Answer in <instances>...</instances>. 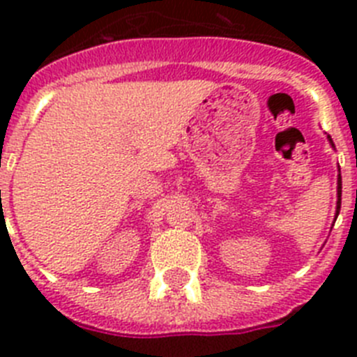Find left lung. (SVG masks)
Returning a JSON list of instances; mask_svg holds the SVG:
<instances>
[{
  "mask_svg": "<svg viewBox=\"0 0 357 357\" xmlns=\"http://www.w3.org/2000/svg\"><path fill=\"white\" fill-rule=\"evenodd\" d=\"M327 139H329V143H331V146L334 148V143H333V139H331V135H327ZM338 191H336V193H338V200H336V216H334V222H336V218H338V214H340V207H342V172H340V166H338Z\"/></svg>",
  "mask_w": 357,
  "mask_h": 357,
  "instance_id": "obj_1",
  "label": "left lung"
}]
</instances>
